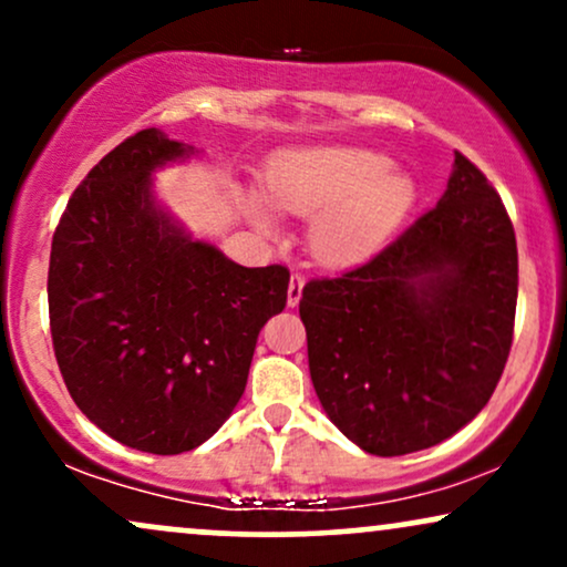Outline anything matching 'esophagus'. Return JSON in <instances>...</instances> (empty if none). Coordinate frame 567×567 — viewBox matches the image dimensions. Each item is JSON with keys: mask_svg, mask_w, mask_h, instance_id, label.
<instances>
[{"mask_svg": "<svg viewBox=\"0 0 567 567\" xmlns=\"http://www.w3.org/2000/svg\"><path fill=\"white\" fill-rule=\"evenodd\" d=\"M303 296V277L301 275H292L290 285H288V306H298Z\"/></svg>", "mask_w": 567, "mask_h": 567, "instance_id": "34e87169", "label": "esophagus"}]
</instances>
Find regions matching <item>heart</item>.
Segmentation results:
<instances>
[{
    "label": "heart",
    "instance_id": "1",
    "mask_svg": "<svg viewBox=\"0 0 567 567\" xmlns=\"http://www.w3.org/2000/svg\"><path fill=\"white\" fill-rule=\"evenodd\" d=\"M264 194L277 210L311 218L309 247L317 261L354 266L400 229L415 205V181L370 148L303 146L271 154ZM245 207L258 229H277L261 199L247 197Z\"/></svg>",
    "mask_w": 567,
    "mask_h": 567
}]
</instances>
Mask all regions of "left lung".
<instances>
[{
	"mask_svg": "<svg viewBox=\"0 0 567 567\" xmlns=\"http://www.w3.org/2000/svg\"><path fill=\"white\" fill-rule=\"evenodd\" d=\"M514 309L512 220L455 152L437 207L368 264L303 288L298 311L324 413L373 455L440 445L491 400Z\"/></svg>",
	"mask_w": 567,
	"mask_h": 567,
	"instance_id": "left-lung-1",
	"label": "left lung"
}]
</instances>
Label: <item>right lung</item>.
<instances>
[{
	"mask_svg": "<svg viewBox=\"0 0 567 567\" xmlns=\"http://www.w3.org/2000/svg\"><path fill=\"white\" fill-rule=\"evenodd\" d=\"M199 154L157 127L71 194L50 252L55 360L93 424L143 453L194 451L245 392L258 333L288 301L285 266L234 264L162 205L154 173Z\"/></svg>",
	"mask_w": 567,
	"mask_h": 567,
	"instance_id": "1",
	"label": "right lung"
}]
</instances>
